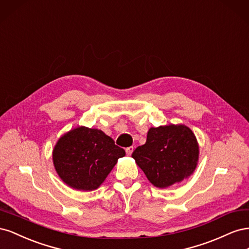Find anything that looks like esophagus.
Returning <instances> with one entry per match:
<instances>
[{
    "instance_id": "34e87169",
    "label": "esophagus",
    "mask_w": 249,
    "mask_h": 249,
    "mask_svg": "<svg viewBox=\"0 0 249 249\" xmlns=\"http://www.w3.org/2000/svg\"><path fill=\"white\" fill-rule=\"evenodd\" d=\"M133 152H134V147H133V146H130V147H127V148L125 149V153H126L127 156H131Z\"/></svg>"
}]
</instances>
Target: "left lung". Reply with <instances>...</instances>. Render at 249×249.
I'll list each match as a JSON object with an SVG mask.
<instances>
[{
    "mask_svg": "<svg viewBox=\"0 0 249 249\" xmlns=\"http://www.w3.org/2000/svg\"><path fill=\"white\" fill-rule=\"evenodd\" d=\"M132 158L157 188H167L189 178L197 166L199 145L194 133L185 124L150 127L145 144Z\"/></svg>",
    "mask_w": 249,
    "mask_h": 249,
    "instance_id": "8db88e82",
    "label": "left lung"
}]
</instances>
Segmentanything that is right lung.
I'll list each match as a JSON object with an SVG mask.
<instances>
[{"mask_svg":"<svg viewBox=\"0 0 249 249\" xmlns=\"http://www.w3.org/2000/svg\"><path fill=\"white\" fill-rule=\"evenodd\" d=\"M124 149L99 129L77 126L63 134L53 149L59 178L72 189L92 191L106 179Z\"/></svg>","mask_w":249,"mask_h":249,"instance_id":"add662e5","label":"right lung"}]
</instances>
